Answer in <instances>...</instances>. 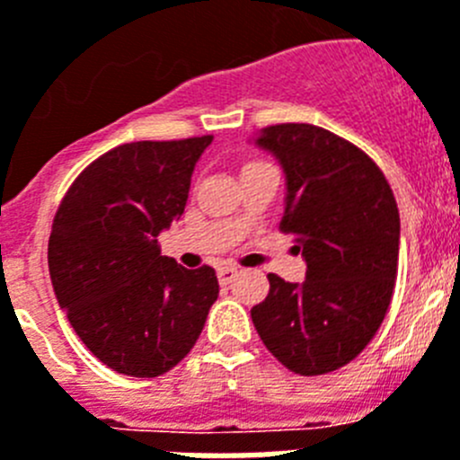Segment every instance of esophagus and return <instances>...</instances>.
Segmentation results:
<instances>
[{"label": "esophagus", "instance_id": "esophagus-1", "mask_svg": "<svg viewBox=\"0 0 460 460\" xmlns=\"http://www.w3.org/2000/svg\"><path fill=\"white\" fill-rule=\"evenodd\" d=\"M235 275H238V269H235V266H219L217 269V278L222 285H229Z\"/></svg>", "mask_w": 460, "mask_h": 460}]
</instances>
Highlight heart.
Masks as SVG:
<instances>
[{
	"label": "heart",
	"instance_id": "obj_1",
	"mask_svg": "<svg viewBox=\"0 0 460 460\" xmlns=\"http://www.w3.org/2000/svg\"><path fill=\"white\" fill-rule=\"evenodd\" d=\"M252 164H261V162H250V164H247V166H252Z\"/></svg>",
	"mask_w": 460,
	"mask_h": 460
}]
</instances>
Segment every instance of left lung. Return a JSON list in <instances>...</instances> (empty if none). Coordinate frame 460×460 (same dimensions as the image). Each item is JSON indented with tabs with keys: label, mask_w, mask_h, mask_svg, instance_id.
<instances>
[{
	"label": "left lung",
	"mask_w": 460,
	"mask_h": 460,
	"mask_svg": "<svg viewBox=\"0 0 460 460\" xmlns=\"http://www.w3.org/2000/svg\"><path fill=\"white\" fill-rule=\"evenodd\" d=\"M257 143L287 173L279 222L307 263L305 282L269 273L252 322L291 373L314 377L357 358L389 310L398 275L401 217L385 173L361 147L322 127H266Z\"/></svg>",
	"instance_id": "obj_1"
}]
</instances>
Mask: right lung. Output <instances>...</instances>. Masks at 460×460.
Here are the masks:
<instances>
[{"label": "right lung", "instance_id": "obj_1", "mask_svg": "<svg viewBox=\"0 0 460 460\" xmlns=\"http://www.w3.org/2000/svg\"><path fill=\"white\" fill-rule=\"evenodd\" d=\"M213 136L122 143L64 194L48 241L55 296L87 349L119 375L159 377L190 354L217 301L210 266L187 270L157 235L185 213Z\"/></svg>", "mask_w": 460, "mask_h": 460}]
</instances>
